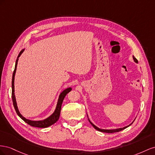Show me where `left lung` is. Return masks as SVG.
<instances>
[{
  "instance_id": "obj_1",
  "label": "left lung",
  "mask_w": 155,
  "mask_h": 155,
  "mask_svg": "<svg viewBox=\"0 0 155 155\" xmlns=\"http://www.w3.org/2000/svg\"><path fill=\"white\" fill-rule=\"evenodd\" d=\"M133 59H134V61H135L136 63H138V60H137V59L135 58V57H134V56H133ZM87 118H88V116H87ZM88 120H89L90 123H91V125L93 127H94L96 130H99V131H100V132H107V133H114V132H117L121 131V130H123V129H126V128H127L128 127H129L130 125H132V123L134 122V121H133V122H132V123H130V125H129L128 126H126V127H123V128H119V129H99V127H96L94 124H93V123L90 121V120L89 119V118H88Z\"/></svg>"
}]
</instances>
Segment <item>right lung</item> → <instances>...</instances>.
<instances>
[{
	"label": "right lung",
	"instance_id": "add662e5",
	"mask_svg": "<svg viewBox=\"0 0 155 155\" xmlns=\"http://www.w3.org/2000/svg\"><path fill=\"white\" fill-rule=\"evenodd\" d=\"M25 51L24 49L22 50L17 56V58L16 60V62H15V69L13 73V76H12V101H13V104H14V107L15 108V111L17 114V115L23 119V120L26 122V123H28V125L32 127H38V128H46L49 127L55 123L58 120V119L60 117V111H61V104H62L63 101L65 98V95H67L71 90H72V88L69 87L66 88L59 95L58 97V102H57L56 104V107L54 110V112H53L49 117H48L47 118L43 119V120H40V121H32V120H30V119H26L25 117H23L21 113L19 111L18 107H17V102H16V99H15V90H14V79H15V74L16 73V69H17V62H18V60L19 56L21 55L22 53L23 52Z\"/></svg>",
	"mask_w": 155,
	"mask_h": 155
}]
</instances>
